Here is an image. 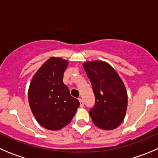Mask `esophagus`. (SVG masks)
<instances>
[{"label":"esophagus","instance_id":"esophagus-1","mask_svg":"<svg viewBox=\"0 0 158 158\" xmlns=\"http://www.w3.org/2000/svg\"><path fill=\"white\" fill-rule=\"evenodd\" d=\"M79 103H80V106H81V107H83V106H84V103H83V101H82V98H79Z\"/></svg>","mask_w":158,"mask_h":158}]
</instances>
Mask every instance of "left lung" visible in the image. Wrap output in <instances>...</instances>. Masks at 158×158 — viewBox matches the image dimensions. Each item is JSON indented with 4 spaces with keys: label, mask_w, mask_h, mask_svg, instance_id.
Segmentation results:
<instances>
[{
    "label": "left lung",
    "mask_w": 158,
    "mask_h": 158,
    "mask_svg": "<svg viewBox=\"0 0 158 158\" xmlns=\"http://www.w3.org/2000/svg\"><path fill=\"white\" fill-rule=\"evenodd\" d=\"M83 67L92 85L95 105L89 111L93 123L103 130H112L125 118L128 95L117 72L106 62H85Z\"/></svg>",
    "instance_id": "left-lung-1"
}]
</instances>
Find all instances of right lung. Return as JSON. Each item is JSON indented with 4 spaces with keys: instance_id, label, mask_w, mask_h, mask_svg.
<instances>
[{
    "instance_id": "right-lung-1",
    "label": "right lung",
    "mask_w": 158,
    "mask_h": 158,
    "mask_svg": "<svg viewBox=\"0 0 158 158\" xmlns=\"http://www.w3.org/2000/svg\"><path fill=\"white\" fill-rule=\"evenodd\" d=\"M69 62L51 57L37 70L30 82L28 100L36 121L44 128L57 131L67 125L79 106L63 83Z\"/></svg>"
}]
</instances>
